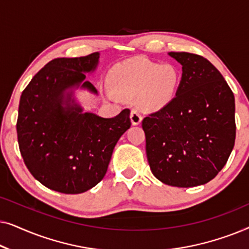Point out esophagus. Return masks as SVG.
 <instances>
[{
  "label": "esophagus",
  "instance_id": "34e87169",
  "mask_svg": "<svg viewBox=\"0 0 249 249\" xmlns=\"http://www.w3.org/2000/svg\"><path fill=\"white\" fill-rule=\"evenodd\" d=\"M130 120H131V124L134 125H137L141 124L142 120V115L141 113V111L137 110V108H134L130 113Z\"/></svg>",
  "mask_w": 249,
  "mask_h": 249
}]
</instances>
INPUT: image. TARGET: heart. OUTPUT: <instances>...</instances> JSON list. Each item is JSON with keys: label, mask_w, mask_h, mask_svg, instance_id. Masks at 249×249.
I'll return each mask as SVG.
<instances>
[{"label": "heart", "mask_w": 249, "mask_h": 249, "mask_svg": "<svg viewBox=\"0 0 249 249\" xmlns=\"http://www.w3.org/2000/svg\"><path fill=\"white\" fill-rule=\"evenodd\" d=\"M110 97L135 98L139 96L146 108H159L170 103L180 84V72L173 64H160L144 57L127 61L112 70Z\"/></svg>", "instance_id": "obj_1"}]
</instances>
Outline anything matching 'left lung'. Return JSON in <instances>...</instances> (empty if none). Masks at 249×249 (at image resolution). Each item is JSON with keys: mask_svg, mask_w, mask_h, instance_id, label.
Here are the masks:
<instances>
[{"mask_svg": "<svg viewBox=\"0 0 249 249\" xmlns=\"http://www.w3.org/2000/svg\"><path fill=\"white\" fill-rule=\"evenodd\" d=\"M182 66L176 97L142 120L152 173L169 186L209 182L229 159L236 139L234 96L203 56L169 52Z\"/></svg>", "mask_w": 249, "mask_h": 249, "instance_id": "left-lung-1", "label": "left lung"}]
</instances>
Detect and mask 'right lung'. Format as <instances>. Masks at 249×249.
I'll return each instance as SVG.
<instances>
[{"mask_svg":"<svg viewBox=\"0 0 249 249\" xmlns=\"http://www.w3.org/2000/svg\"><path fill=\"white\" fill-rule=\"evenodd\" d=\"M100 53L57 57L37 72L22 91L17 134L34 178L62 194H81L104 178L114 146L130 128V110L114 118L85 112L77 89L97 95L86 73L97 69Z\"/></svg>","mask_w":249,"mask_h":249,"instance_id":"1","label":"right lung"}]
</instances>
